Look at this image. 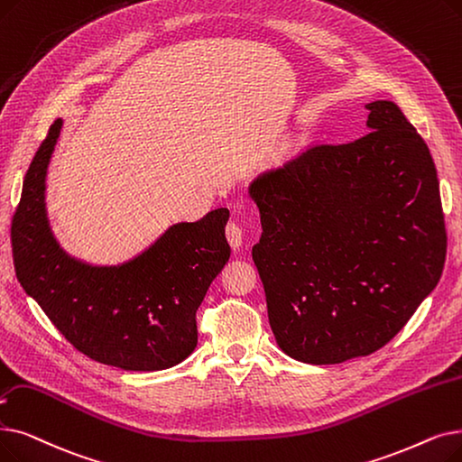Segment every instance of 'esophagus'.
Here are the masks:
<instances>
[{
    "instance_id": "obj_1",
    "label": "esophagus",
    "mask_w": 462,
    "mask_h": 462,
    "mask_svg": "<svg viewBox=\"0 0 462 462\" xmlns=\"http://www.w3.org/2000/svg\"><path fill=\"white\" fill-rule=\"evenodd\" d=\"M226 239H228V244L234 249L242 247V242H244V228H242V225H237L236 220H230V223L226 225Z\"/></svg>"
}]
</instances>
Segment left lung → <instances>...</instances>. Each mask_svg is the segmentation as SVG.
<instances>
[{"label": "left lung", "mask_w": 462, "mask_h": 462, "mask_svg": "<svg viewBox=\"0 0 462 462\" xmlns=\"http://www.w3.org/2000/svg\"><path fill=\"white\" fill-rule=\"evenodd\" d=\"M366 109L365 137L310 147L249 187L263 223L253 260L270 327L300 363L339 365L381 349L444 270L430 151L396 104Z\"/></svg>", "instance_id": "obj_1"}]
</instances>
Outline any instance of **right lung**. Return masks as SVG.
<instances>
[{
  "mask_svg": "<svg viewBox=\"0 0 462 462\" xmlns=\"http://www.w3.org/2000/svg\"><path fill=\"white\" fill-rule=\"evenodd\" d=\"M62 130L54 120L26 171L11 242L20 285L68 342L130 372L171 368L196 349V310L230 258V211L171 225L143 253L94 266L60 247L45 204L47 170Z\"/></svg>",
  "mask_w": 462,
  "mask_h": 462,
  "instance_id": "obj_1",
  "label": "right lung"
}]
</instances>
